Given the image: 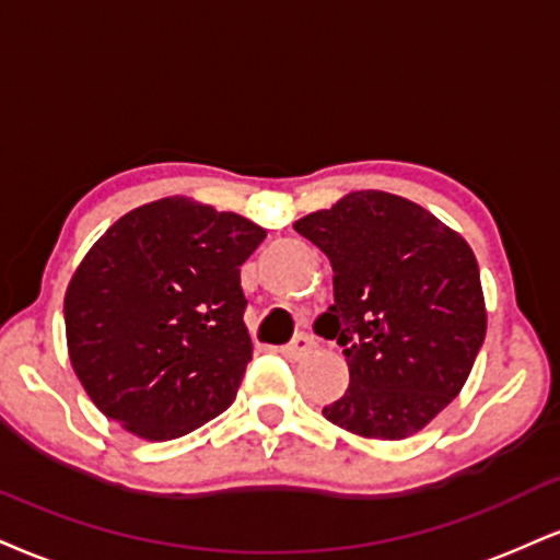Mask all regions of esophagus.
<instances>
[{"instance_id": "esophagus-1", "label": "esophagus", "mask_w": 560, "mask_h": 560, "mask_svg": "<svg viewBox=\"0 0 560 560\" xmlns=\"http://www.w3.org/2000/svg\"><path fill=\"white\" fill-rule=\"evenodd\" d=\"M313 347H315V341L310 339L307 334H300L298 339L292 341V345H287V347H281L279 352L284 354V357H289V360H302V357H307L310 352H313Z\"/></svg>"}]
</instances>
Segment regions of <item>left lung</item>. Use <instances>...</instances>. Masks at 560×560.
<instances>
[{
	"label": "left lung",
	"mask_w": 560,
	"mask_h": 560,
	"mask_svg": "<svg viewBox=\"0 0 560 560\" xmlns=\"http://www.w3.org/2000/svg\"><path fill=\"white\" fill-rule=\"evenodd\" d=\"M294 229L331 260L334 305L315 331L339 341L349 365V388L323 417L378 441L420 433L459 396L485 341L472 247L383 190L349 192Z\"/></svg>",
	"instance_id": "8db88e82"
}]
</instances>
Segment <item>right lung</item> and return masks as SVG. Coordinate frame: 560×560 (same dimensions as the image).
I'll list each match as a JSON object with an SVG mask.
<instances>
[{
  "mask_svg": "<svg viewBox=\"0 0 560 560\" xmlns=\"http://www.w3.org/2000/svg\"><path fill=\"white\" fill-rule=\"evenodd\" d=\"M262 240L245 215L185 195L101 234L65 292L67 352L101 412L145 441L224 412L253 360L240 266Z\"/></svg>",
  "mask_w": 560,
  "mask_h": 560,
  "instance_id": "right-lung-1",
  "label": "right lung"
}]
</instances>
